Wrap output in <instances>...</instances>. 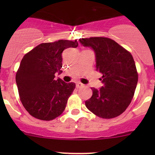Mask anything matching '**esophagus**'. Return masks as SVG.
Returning a JSON list of instances; mask_svg holds the SVG:
<instances>
[{"label":"esophagus","mask_w":155,"mask_h":155,"mask_svg":"<svg viewBox=\"0 0 155 155\" xmlns=\"http://www.w3.org/2000/svg\"><path fill=\"white\" fill-rule=\"evenodd\" d=\"M83 86H84V84H81V82L76 83V87H83Z\"/></svg>","instance_id":"34e87169"}]
</instances>
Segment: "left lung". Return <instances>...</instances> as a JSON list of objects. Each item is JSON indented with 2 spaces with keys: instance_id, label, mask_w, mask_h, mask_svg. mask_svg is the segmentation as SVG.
I'll return each mask as SVG.
<instances>
[{
  "instance_id": "1",
  "label": "left lung",
  "mask_w": 155,
  "mask_h": 155,
  "mask_svg": "<svg viewBox=\"0 0 155 155\" xmlns=\"http://www.w3.org/2000/svg\"><path fill=\"white\" fill-rule=\"evenodd\" d=\"M84 47L95 51L96 70L103 74L104 86L92 88V95L85 101L86 107L104 119L118 117L128 107L134 95L138 73L132 54L111 38H80Z\"/></svg>"
}]
</instances>
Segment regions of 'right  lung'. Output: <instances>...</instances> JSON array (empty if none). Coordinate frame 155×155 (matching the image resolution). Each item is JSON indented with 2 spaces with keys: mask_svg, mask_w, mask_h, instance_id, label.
<instances>
[{
  "mask_svg": "<svg viewBox=\"0 0 155 155\" xmlns=\"http://www.w3.org/2000/svg\"><path fill=\"white\" fill-rule=\"evenodd\" d=\"M77 47L76 40H59L39 44L23 57L16 82L21 102L31 116L49 121L65 110L76 84L55 80L54 74L62 73L64 49Z\"/></svg>",
  "mask_w": 155,
  "mask_h": 155,
  "instance_id": "add662e5",
  "label": "right lung"
}]
</instances>
